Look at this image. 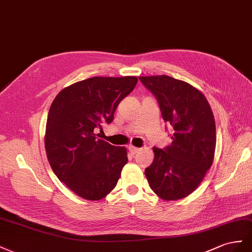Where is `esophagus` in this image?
Masks as SVG:
<instances>
[{
  "instance_id": "esophagus-1",
  "label": "esophagus",
  "mask_w": 252,
  "mask_h": 252,
  "mask_svg": "<svg viewBox=\"0 0 252 252\" xmlns=\"http://www.w3.org/2000/svg\"><path fill=\"white\" fill-rule=\"evenodd\" d=\"M140 149L139 148H136V147H134V146H128V151H130V152H131V154H136V153H137L138 152V151H139Z\"/></svg>"
}]
</instances>
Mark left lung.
Instances as JSON below:
<instances>
[{"label": "left lung", "mask_w": 252, "mask_h": 252, "mask_svg": "<svg viewBox=\"0 0 252 252\" xmlns=\"http://www.w3.org/2000/svg\"><path fill=\"white\" fill-rule=\"evenodd\" d=\"M156 97L164 122L173 127L172 143L153 148L154 160L145 170L148 183L164 200L182 199L195 190L212 166L217 132L209 102L191 84L172 77H139Z\"/></svg>", "instance_id": "8db88e82"}]
</instances>
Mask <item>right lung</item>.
<instances>
[{
    "instance_id": "obj_1",
    "label": "right lung",
    "mask_w": 252,
    "mask_h": 252,
    "mask_svg": "<svg viewBox=\"0 0 252 252\" xmlns=\"http://www.w3.org/2000/svg\"><path fill=\"white\" fill-rule=\"evenodd\" d=\"M138 79L93 77L63 89L49 107L45 150L54 173L89 200L105 197L117 185L127 162L126 149L98 139V130L111 124L118 104Z\"/></svg>"
}]
</instances>
